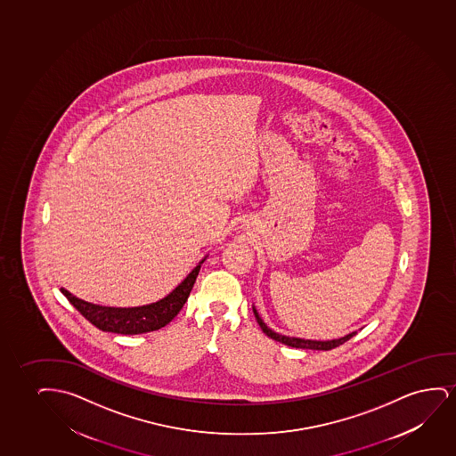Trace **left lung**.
<instances>
[{"label":"left lung","instance_id":"8db88e82","mask_svg":"<svg viewBox=\"0 0 456 456\" xmlns=\"http://www.w3.org/2000/svg\"><path fill=\"white\" fill-rule=\"evenodd\" d=\"M254 314H256V322H258V325L262 327V330L265 335H268L271 339H274V341H279V343L285 344V346H289V347H296V349H335V347L341 346V344L346 343V341H349L350 338L354 337V335H356V331H352V333L346 335V337L339 338V339H331V341H312V339H302V338L285 337V335H279V333H275V331L271 330L268 325L265 324V322L262 321V318L258 316V313H256V308H254Z\"/></svg>","mask_w":456,"mask_h":456}]
</instances>
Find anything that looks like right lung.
<instances>
[{"label":"right lung","instance_id":"obj_1","mask_svg":"<svg viewBox=\"0 0 456 456\" xmlns=\"http://www.w3.org/2000/svg\"><path fill=\"white\" fill-rule=\"evenodd\" d=\"M204 260L167 297L157 300L150 305L132 306V308L94 305L76 297L65 288H61V291L69 300V304L75 306L90 324H94L100 330L112 331L119 335L148 333V331L162 329L177 316V313L181 312L193 288L196 277L200 274V265Z\"/></svg>","mask_w":456,"mask_h":456}]
</instances>
